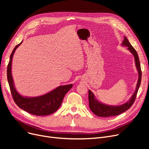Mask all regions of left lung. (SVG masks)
I'll return each mask as SVG.
<instances>
[{
  "label": "left lung",
  "instance_id": "8db88e82",
  "mask_svg": "<svg viewBox=\"0 0 149 149\" xmlns=\"http://www.w3.org/2000/svg\"><path fill=\"white\" fill-rule=\"evenodd\" d=\"M121 45L122 46H127L128 50L130 51V52L133 54V56H134L135 58V65L138 72V80L136 84V90L134 92V94L132 95L130 99L127 103L120 106H109L100 102L95 98V95H93L92 92L89 90V106L91 111L97 116L101 117H109L120 115L124 112H126L129 108H130V107L134 104L137 92L141 84V81L142 76L138 55L134 47L130 45L128 39L125 36L124 40L123 41Z\"/></svg>",
  "mask_w": 149,
  "mask_h": 149
}]
</instances>
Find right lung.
<instances>
[{"label": "right lung", "mask_w": 149, "mask_h": 149, "mask_svg": "<svg viewBox=\"0 0 149 149\" xmlns=\"http://www.w3.org/2000/svg\"><path fill=\"white\" fill-rule=\"evenodd\" d=\"M21 42L14 48L7 67V79L14 102L26 112L37 116H45L53 113L60 107L66 93L72 88V84L60 86L45 95L36 97H23L17 92L14 86L11 74V65L13 55Z\"/></svg>", "instance_id": "right-lung-1"}]
</instances>
